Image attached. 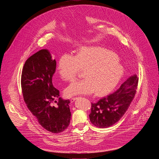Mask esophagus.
<instances>
[{
	"mask_svg": "<svg viewBox=\"0 0 159 159\" xmlns=\"http://www.w3.org/2000/svg\"><path fill=\"white\" fill-rule=\"evenodd\" d=\"M77 99V98H71V99H70L71 102H74L75 101V100H76Z\"/></svg>",
	"mask_w": 159,
	"mask_h": 159,
	"instance_id": "1",
	"label": "esophagus"
}]
</instances>
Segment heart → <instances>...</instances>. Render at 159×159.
<instances>
[{
	"label": "heart",
	"instance_id": "1",
	"mask_svg": "<svg viewBox=\"0 0 159 159\" xmlns=\"http://www.w3.org/2000/svg\"><path fill=\"white\" fill-rule=\"evenodd\" d=\"M84 70L83 80L68 86L65 94L69 98L76 95L98 96L109 93L114 89L123 75V67L116 55L100 47H83L75 56L63 54L57 65L58 73L65 81L72 82Z\"/></svg>",
	"mask_w": 159,
	"mask_h": 159
}]
</instances>
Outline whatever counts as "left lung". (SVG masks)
I'll return each instance as SVG.
<instances>
[{
  "label": "left lung",
  "mask_w": 159,
  "mask_h": 159,
  "mask_svg": "<svg viewBox=\"0 0 159 159\" xmlns=\"http://www.w3.org/2000/svg\"><path fill=\"white\" fill-rule=\"evenodd\" d=\"M139 77L134 74L124 82L115 92L91 103L90 121L94 126L105 128L117 123L125 115L137 93Z\"/></svg>",
  "instance_id": "8db88e82"
}]
</instances>
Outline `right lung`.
I'll return each mask as SVG.
<instances>
[{
    "label": "right lung",
    "mask_w": 159,
    "mask_h": 159,
    "mask_svg": "<svg viewBox=\"0 0 159 159\" xmlns=\"http://www.w3.org/2000/svg\"><path fill=\"white\" fill-rule=\"evenodd\" d=\"M56 64L47 50H41L31 56L22 69L21 88L28 108L40 125L48 131L58 133L69 126L71 112L70 101L60 98L59 90L52 84ZM57 98L58 102L55 101Z\"/></svg>",
    "instance_id": "add662e5"
}]
</instances>
